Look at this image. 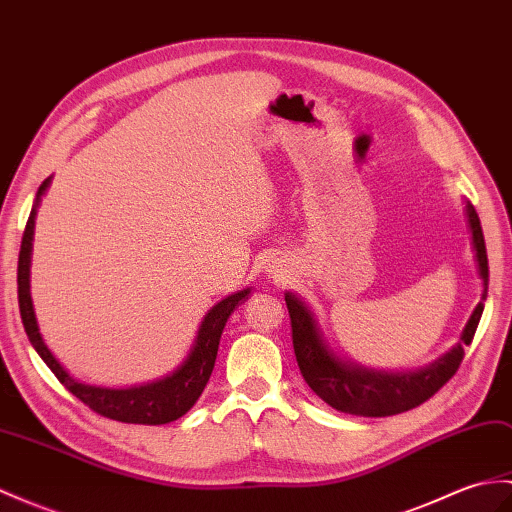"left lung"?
<instances>
[{
	"label": "left lung",
	"instance_id": "8db88e82",
	"mask_svg": "<svg viewBox=\"0 0 512 512\" xmlns=\"http://www.w3.org/2000/svg\"><path fill=\"white\" fill-rule=\"evenodd\" d=\"M467 218L473 235L475 259H478L480 277L484 281L482 301L475 307L465 331H462V342H458V347L451 349L445 358L432 366L423 368V371L397 375L375 373L336 360L320 340L310 310L294 294H285V305H288L292 323L294 355L296 362H299L301 375L307 386L331 408L344 414H355V417H390V414L408 412L421 406L456 375L462 358H465V344H471L475 329H478L484 312L486 290H489V259H486L482 224L473 205H467Z\"/></svg>",
	"mask_w": 512,
	"mask_h": 512
}]
</instances>
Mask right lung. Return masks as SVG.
<instances>
[{
  "label": "right lung",
  "mask_w": 512,
  "mask_h": 512,
  "mask_svg": "<svg viewBox=\"0 0 512 512\" xmlns=\"http://www.w3.org/2000/svg\"><path fill=\"white\" fill-rule=\"evenodd\" d=\"M50 185V178H45L39 187L37 202L41 194ZM34 213H37V205L32 207L30 218L26 222V231L21 237L19 248V264H17V299H19V312L23 329L32 342V347L37 349L41 360L52 368L58 382H61L71 395L78 397L85 406H89L93 412L102 414L106 419L122 421V423H139V425H163L181 419L183 414L194 406L198 397L205 390L213 364H216L218 344L222 329L227 325V318L235 310V305L242 299H246L251 290L235 292L227 299H222L218 305H213L209 314L205 316L198 331V338L192 353L185 360V364L170 377L161 379L148 386L128 388V390H111V388H95L76 382L74 377H69L65 368L58 364V360L45 347V342L39 334L37 318H34L32 299H30V251H32V233H34Z\"/></svg>",
  "instance_id": "obj_1"
}]
</instances>
